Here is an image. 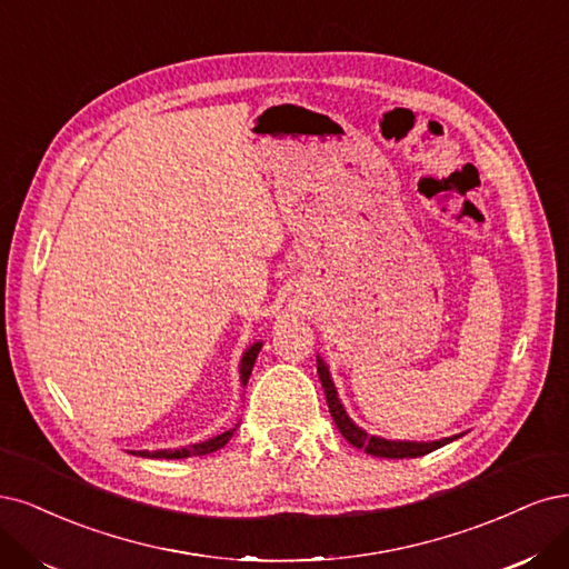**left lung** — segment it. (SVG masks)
Wrapping results in <instances>:
<instances>
[{
  "instance_id": "obj_1",
  "label": "left lung",
  "mask_w": 569,
  "mask_h": 569,
  "mask_svg": "<svg viewBox=\"0 0 569 569\" xmlns=\"http://www.w3.org/2000/svg\"><path fill=\"white\" fill-rule=\"evenodd\" d=\"M317 373H319L321 388H323V395L328 401V411H331L338 430L342 432L347 442L357 449H363L366 453L378 456V458H416V456H426L439 447L453 442L456 437H461V435H453V437H445V439H435V442H409V439H385L378 435H369L363 428H359L350 416H347L342 401L338 397L336 382L331 378V371H328L326 361L319 355H317Z\"/></svg>"
}]
</instances>
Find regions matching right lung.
I'll return each mask as SVG.
<instances>
[{
	"mask_svg": "<svg viewBox=\"0 0 569 569\" xmlns=\"http://www.w3.org/2000/svg\"><path fill=\"white\" fill-rule=\"evenodd\" d=\"M260 350H262V340H254V342L248 347V350L243 352L241 363H238V373H241V385H243V388H246V382H248V378H250V373H252V366H254V359H258ZM236 428H238V426H233V428H229V430H224V432H219V435L206 439V442H198V445H189V447H181V449L137 451V456H141V458H189V456H206V453H212V451H217V449H222V447L229 442V439L233 437Z\"/></svg>",
	"mask_w": 569,
	"mask_h": 569,
	"instance_id": "add662e5",
	"label": "right lung"
}]
</instances>
